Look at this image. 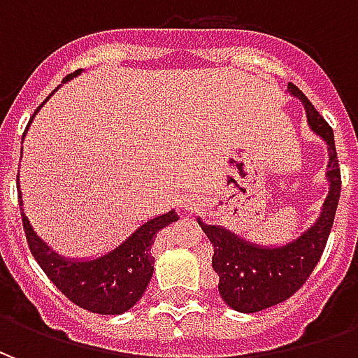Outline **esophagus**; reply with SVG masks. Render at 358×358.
<instances>
[{
	"label": "esophagus",
	"mask_w": 358,
	"mask_h": 358,
	"mask_svg": "<svg viewBox=\"0 0 358 358\" xmlns=\"http://www.w3.org/2000/svg\"><path fill=\"white\" fill-rule=\"evenodd\" d=\"M182 205H184V209L186 210H195L197 209V199H195V197H187V199L182 201Z\"/></svg>",
	"instance_id": "1"
}]
</instances>
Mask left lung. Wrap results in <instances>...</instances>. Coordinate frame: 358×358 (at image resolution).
<instances>
[{
  "instance_id": "left-lung-1",
  "label": "left lung",
  "mask_w": 358,
  "mask_h": 358,
  "mask_svg": "<svg viewBox=\"0 0 358 358\" xmlns=\"http://www.w3.org/2000/svg\"><path fill=\"white\" fill-rule=\"evenodd\" d=\"M287 92L303 103L308 128L328 145V195L315 222L297 238L280 245H259L224 226L205 224L201 218H197L203 232L207 234L215 248L213 268L218 274L220 297L238 313H259L274 307L289 299L307 282L322 257L338 209L341 174L334 143V130L299 88L287 84Z\"/></svg>"
}]
</instances>
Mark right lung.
<instances>
[{"mask_svg": "<svg viewBox=\"0 0 358 358\" xmlns=\"http://www.w3.org/2000/svg\"><path fill=\"white\" fill-rule=\"evenodd\" d=\"M80 73L82 69L69 74L63 84L76 78ZM42 105L36 109L28 126L32 124V120L38 115V110L42 109ZM19 201L22 205L20 186ZM20 213H22V226L27 232L28 248L43 272L48 274V278L57 285L59 292L65 293L66 297L73 301L74 305L86 308L90 313H97V315H122L141 299L143 292L148 289L149 280L153 276L155 257L151 255V245L155 241V234L180 218L174 209L164 215H155L153 218L145 220L143 224L138 226L120 245L110 249L107 253L99 257H90V259L88 257L86 259H69V257L55 253L34 232L22 207H20Z\"/></svg>", "mask_w": 358, "mask_h": 358, "instance_id": "1", "label": "right lung"}]
</instances>
